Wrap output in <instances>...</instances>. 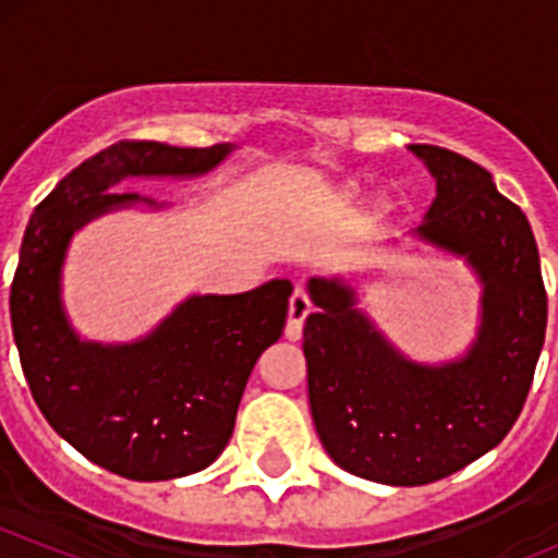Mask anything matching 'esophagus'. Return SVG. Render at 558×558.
I'll return each mask as SVG.
<instances>
[{
  "label": "esophagus",
  "instance_id": "1",
  "mask_svg": "<svg viewBox=\"0 0 558 558\" xmlns=\"http://www.w3.org/2000/svg\"><path fill=\"white\" fill-rule=\"evenodd\" d=\"M310 315V299L304 295V290H295L290 295L288 302V327H284V335L288 340H299L302 338V329H304V318Z\"/></svg>",
  "mask_w": 558,
  "mask_h": 558
}]
</instances>
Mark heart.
Wrapping results in <instances>:
<instances>
[{
	"instance_id": "heart-1",
	"label": "heart",
	"mask_w": 558,
	"mask_h": 558,
	"mask_svg": "<svg viewBox=\"0 0 558 558\" xmlns=\"http://www.w3.org/2000/svg\"><path fill=\"white\" fill-rule=\"evenodd\" d=\"M377 209H379V211H386V209H388V201H386V198H379V201H377Z\"/></svg>"
}]
</instances>
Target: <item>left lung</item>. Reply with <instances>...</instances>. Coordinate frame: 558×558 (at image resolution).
Returning <instances> with one entry per match:
<instances>
[{
	"label": "left lung",
	"mask_w": 558,
	"mask_h": 558,
	"mask_svg": "<svg viewBox=\"0 0 558 558\" xmlns=\"http://www.w3.org/2000/svg\"><path fill=\"white\" fill-rule=\"evenodd\" d=\"M436 198L411 234L458 256L481 282V327L461 357L418 363L357 307L343 276L307 282V393L340 470L388 486L441 481L500 445L520 416L545 343L548 295L534 231L492 172L436 145H411Z\"/></svg>",
	"instance_id": "1"
}]
</instances>
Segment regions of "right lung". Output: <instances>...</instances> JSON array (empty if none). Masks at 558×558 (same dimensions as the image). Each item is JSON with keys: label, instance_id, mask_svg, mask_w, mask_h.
Listing matches in <instances>:
<instances>
[{"label": "right lung", "instance_id": "obj_1", "mask_svg": "<svg viewBox=\"0 0 558 558\" xmlns=\"http://www.w3.org/2000/svg\"><path fill=\"white\" fill-rule=\"evenodd\" d=\"M231 150L117 142L69 172L24 231L10 324L29 391L58 436L128 481L192 475L223 452L251 368L282 338L293 284L190 295L145 338L83 340L61 299L69 240L108 211L159 209L136 192H111L120 181L198 179Z\"/></svg>", "mask_w": 558, "mask_h": 558}]
</instances>
